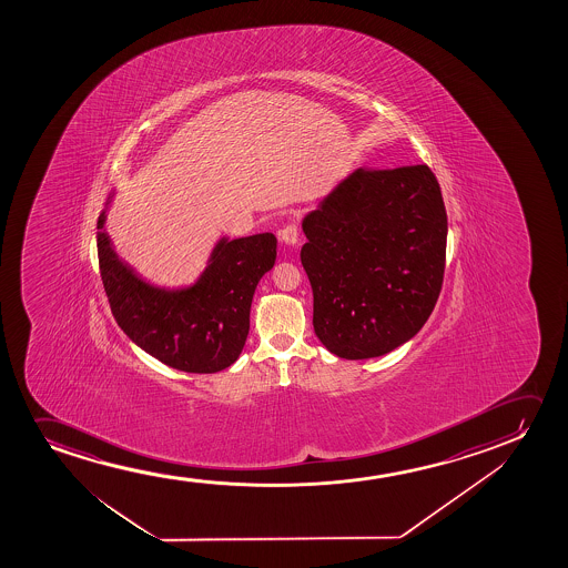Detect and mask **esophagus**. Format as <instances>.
Here are the masks:
<instances>
[{"label":"esophagus","instance_id":"obj_1","mask_svg":"<svg viewBox=\"0 0 568 568\" xmlns=\"http://www.w3.org/2000/svg\"><path fill=\"white\" fill-rule=\"evenodd\" d=\"M298 236H301V231H298V225H295V223H291V225L280 231L281 242L288 244V246H295L296 242H298Z\"/></svg>","mask_w":568,"mask_h":568}]
</instances>
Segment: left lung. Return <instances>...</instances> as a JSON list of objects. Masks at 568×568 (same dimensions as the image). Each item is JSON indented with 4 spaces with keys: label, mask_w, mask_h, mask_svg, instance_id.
<instances>
[{
    "label": "left lung",
    "mask_w": 568,
    "mask_h": 568,
    "mask_svg": "<svg viewBox=\"0 0 568 568\" xmlns=\"http://www.w3.org/2000/svg\"><path fill=\"white\" fill-rule=\"evenodd\" d=\"M314 332L349 361L386 355L425 326L443 288L448 219L427 164L357 169L303 219Z\"/></svg>",
    "instance_id": "1"
}]
</instances>
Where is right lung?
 I'll list each match as a JSON object with an SVG mask.
<instances>
[{
  "mask_svg": "<svg viewBox=\"0 0 568 568\" xmlns=\"http://www.w3.org/2000/svg\"><path fill=\"white\" fill-rule=\"evenodd\" d=\"M104 221L106 210L97 223L99 267L110 311L124 334L182 373H219L233 365L248 337L256 285L275 264L277 239L272 233L221 239L192 287L163 288L141 280L118 257Z\"/></svg>",
  "mask_w": 568,
  "mask_h": 568,
  "instance_id": "right-lung-1",
  "label": "right lung"
}]
</instances>
